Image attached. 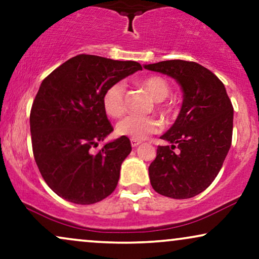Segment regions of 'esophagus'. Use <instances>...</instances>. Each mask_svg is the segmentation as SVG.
I'll return each mask as SVG.
<instances>
[{
    "mask_svg": "<svg viewBox=\"0 0 259 259\" xmlns=\"http://www.w3.org/2000/svg\"><path fill=\"white\" fill-rule=\"evenodd\" d=\"M141 141H137V139H131V144H132V147L133 148H136V147H138L139 144H141Z\"/></svg>",
    "mask_w": 259,
    "mask_h": 259,
    "instance_id": "esophagus-1",
    "label": "esophagus"
}]
</instances>
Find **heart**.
<instances>
[{
    "mask_svg": "<svg viewBox=\"0 0 259 259\" xmlns=\"http://www.w3.org/2000/svg\"><path fill=\"white\" fill-rule=\"evenodd\" d=\"M141 84L156 102L157 109L166 114L168 111V106L161 104V100L165 99L169 94L168 82L160 76H150V77L144 78ZM124 92H126V87L123 82H116L105 91L103 96V106L109 116L120 117L124 112ZM160 130L161 122L156 117L137 116V115L126 116L116 126L118 136L128 137L137 141H143L148 136L157 133Z\"/></svg>",
    "mask_w": 259,
    "mask_h": 259,
    "instance_id": "1",
    "label": "heart"
}]
</instances>
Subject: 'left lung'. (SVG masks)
Listing matches in <instances>:
<instances>
[{
  "label": "left lung",
  "mask_w": 259,
  "mask_h": 259,
  "mask_svg": "<svg viewBox=\"0 0 259 259\" xmlns=\"http://www.w3.org/2000/svg\"><path fill=\"white\" fill-rule=\"evenodd\" d=\"M175 78L183 91V104L161 139L149 166L151 187L172 199H190L217 177L232 145L234 109L220 78L200 64L166 60L144 65Z\"/></svg>",
  "instance_id": "left-lung-1"
}]
</instances>
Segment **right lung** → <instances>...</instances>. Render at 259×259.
I'll list each match as a JSON object with an SVG mask.
<instances>
[{
  "label": "right lung",
  "instance_id": "1",
  "mask_svg": "<svg viewBox=\"0 0 259 259\" xmlns=\"http://www.w3.org/2000/svg\"><path fill=\"white\" fill-rule=\"evenodd\" d=\"M138 70L142 65L137 62L78 54L42 81L30 112L32 151L45 182L58 196L91 205L115 190L132 147L122 136L93 151L114 131L103 96Z\"/></svg>",
  "mask_w": 259,
  "mask_h": 259
}]
</instances>
